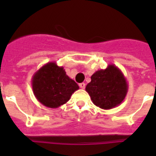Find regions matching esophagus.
<instances>
[{
	"mask_svg": "<svg viewBox=\"0 0 156 156\" xmlns=\"http://www.w3.org/2000/svg\"><path fill=\"white\" fill-rule=\"evenodd\" d=\"M85 87H86V84H85L84 83H80V87L81 89H84Z\"/></svg>",
	"mask_w": 156,
	"mask_h": 156,
	"instance_id": "esophagus-1",
	"label": "esophagus"
}]
</instances>
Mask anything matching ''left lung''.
Masks as SVG:
<instances>
[{"mask_svg":"<svg viewBox=\"0 0 156 156\" xmlns=\"http://www.w3.org/2000/svg\"><path fill=\"white\" fill-rule=\"evenodd\" d=\"M86 87L92 102L102 109H111L122 102L128 91L126 77L115 65L98 70Z\"/></svg>","mask_w":156,"mask_h":156,"instance_id":"1","label":"left lung"}]
</instances>
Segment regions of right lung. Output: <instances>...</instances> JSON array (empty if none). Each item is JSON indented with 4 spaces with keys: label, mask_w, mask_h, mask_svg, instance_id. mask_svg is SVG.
<instances>
[{
    "label": "right lung",
    "mask_w": 156,
    "mask_h": 156,
    "mask_svg": "<svg viewBox=\"0 0 156 156\" xmlns=\"http://www.w3.org/2000/svg\"><path fill=\"white\" fill-rule=\"evenodd\" d=\"M32 87L37 101L51 108L66 104L80 88L66 75L62 66L55 62H48L36 72L32 78Z\"/></svg>",
    "instance_id": "obj_1"
}]
</instances>
